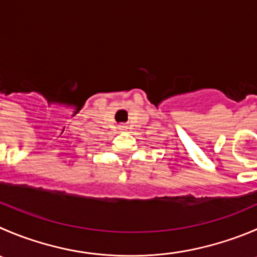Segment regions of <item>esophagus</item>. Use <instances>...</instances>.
I'll return each instance as SVG.
<instances>
[{
  "mask_svg": "<svg viewBox=\"0 0 257 257\" xmlns=\"http://www.w3.org/2000/svg\"><path fill=\"white\" fill-rule=\"evenodd\" d=\"M119 129H120V131H126V125L125 124H120V125H119Z\"/></svg>",
  "mask_w": 257,
  "mask_h": 257,
  "instance_id": "34e87169",
  "label": "esophagus"
}]
</instances>
